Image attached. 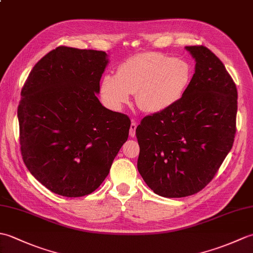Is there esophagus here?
<instances>
[{
	"instance_id": "esophagus-1",
	"label": "esophagus",
	"mask_w": 253,
	"mask_h": 253,
	"mask_svg": "<svg viewBox=\"0 0 253 253\" xmlns=\"http://www.w3.org/2000/svg\"><path fill=\"white\" fill-rule=\"evenodd\" d=\"M136 128H137V123L135 122V120H132L131 125H130V129H129V135L132 138L136 136Z\"/></svg>"
}]
</instances>
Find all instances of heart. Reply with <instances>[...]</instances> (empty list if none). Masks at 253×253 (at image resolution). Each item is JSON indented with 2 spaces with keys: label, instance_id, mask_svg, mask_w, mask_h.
<instances>
[{
  "label": "heart",
  "instance_id": "obj_1",
  "mask_svg": "<svg viewBox=\"0 0 253 253\" xmlns=\"http://www.w3.org/2000/svg\"><path fill=\"white\" fill-rule=\"evenodd\" d=\"M191 79L189 64L162 53H139L122 63L117 75H106L101 93L107 105L120 110L137 93V104L148 113H159L175 104Z\"/></svg>",
  "mask_w": 253,
  "mask_h": 253
}]
</instances>
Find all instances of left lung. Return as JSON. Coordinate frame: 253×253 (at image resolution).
Here are the masks:
<instances>
[{"instance_id": "obj_1", "label": "left lung", "mask_w": 253, "mask_h": 253, "mask_svg": "<svg viewBox=\"0 0 253 253\" xmlns=\"http://www.w3.org/2000/svg\"><path fill=\"white\" fill-rule=\"evenodd\" d=\"M196 71L184 95L142 118L138 170L159 196L195 195L211 181L233 147L237 88L222 61L203 45L186 46Z\"/></svg>"}]
</instances>
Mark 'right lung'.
<instances>
[{"label":"right lung","mask_w":253,"mask_h":253,"mask_svg":"<svg viewBox=\"0 0 253 253\" xmlns=\"http://www.w3.org/2000/svg\"><path fill=\"white\" fill-rule=\"evenodd\" d=\"M106 53L57 46L31 69L17 115L24 163L56 195H90L129 133L130 120L100 103Z\"/></svg>","instance_id":"add662e5"}]
</instances>
